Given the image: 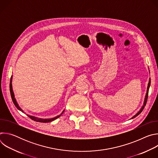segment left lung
<instances>
[{
  "label": "left lung",
  "instance_id": "left-lung-1",
  "mask_svg": "<svg viewBox=\"0 0 158 158\" xmlns=\"http://www.w3.org/2000/svg\"><path fill=\"white\" fill-rule=\"evenodd\" d=\"M150 84H151V79H149V83H148V88H147V93H146V96H145V99H144V105L143 106V107H141V109L139 110V111L138 112V113L136 114V115H134L131 119H133V118H136V116H138L141 112L143 111V110L144 109V106H146V102H147V100H148V93H149V87H150Z\"/></svg>",
  "mask_w": 158,
  "mask_h": 158
}]
</instances>
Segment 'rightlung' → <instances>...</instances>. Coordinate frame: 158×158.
I'll return each instance as SVG.
<instances>
[{
	"label": "right lung",
	"mask_w": 158,
	"mask_h": 158,
	"mask_svg": "<svg viewBox=\"0 0 158 158\" xmlns=\"http://www.w3.org/2000/svg\"><path fill=\"white\" fill-rule=\"evenodd\" d=\"M12 76L11 77L10 82V95H11V98H12V101H13L14 105L15 106V107H16L19 110H21L22 112H24V111L22 110V109L19 106V105H18V104H17V101H16V100H15V97H14V94L13 90H12ZM64 112V110L62 111V113H61L60 115H59V116H56V117H55V118H51V119H41V118H37V117L29 116V115H27V116H29L31 119H32V120H34V121H36V122H40V123H49V122H51V121H54V120L57 119L58 118H59V117L62 114V113H63Z\"/></svg>",
	"instance_id": "1"
}]
</instances>
